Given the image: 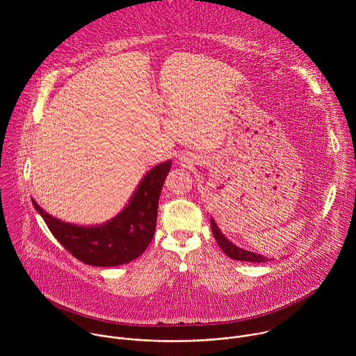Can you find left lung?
Masks as SVG:
<instances>
[{
    "label": "left lung",
    "mask_w": 356,
    "mask_h": 356,
    "mask_svg": "<svg viewBox=\"0 0 356 356\" xmlns=\"http://www.w3.org/2000/svg\"><path fill=\"white\" fill-rule=\"evenodd\" d=\"M211 231L214 234V238L217 241V243L220 245V248L222 249V252L225 253L227 257H229L234 261H242V262H249V264H264L268 262L269 258L261 255V253H255L246 250L243 248L236 246L235 243H232L218 228V225L216 224V221L211 218ZM272 261V259H270Z\"/></svg>",
    "instance_id": "1"
}]
</instances>
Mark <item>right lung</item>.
I'll return each mask as SVG.
<instances>
[{
	"label": "right lung",
	"mask_w": 356,
	"mask_h": 356,
	"mask_svg": "<svg viewBox=\"0 0 356 356\" xmlns=\"http://www.w3.org/2000/svg\"><path fill=\"white\" fill-rule=\"evenodd\" d=\"M172 161L152 168L140 180L128 204L114 218L98 225H77L47 214L32 204L50 232L74 258L91 266H120L139 258L156 229L158 202Z\"/></svg>",
	"instance_id": "1"
}]
</instances>
